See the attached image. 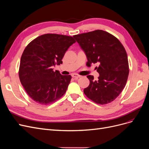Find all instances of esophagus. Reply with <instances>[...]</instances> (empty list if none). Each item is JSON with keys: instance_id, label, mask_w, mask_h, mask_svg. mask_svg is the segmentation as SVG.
<instances>
[{"instance_id": "obj_1", "label": "esophagus", "mask_w": 149, "mask_h": 149, "mask_svg": "<svg viewBox=\"0 0 149 149\" xmlns=\"http://www.w3.org/2000/svg\"><path fill=\"white\" fill-rule=\"evenodd\" d=\"M81 76H80V75H79V74H76V73L72 74V77L74 78H75V79H78V78H80Z\"/></svg>"}]
</instances>
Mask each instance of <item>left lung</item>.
<instances>
[{"label":"left lung","instance_id":"8db88e82","mask_svg":"<svg viewBox=\"0 0 149 149\" xmlns=\"http://www.w3.org/2000/svg\"><path fill=\"white\" fill-rule=\"evenodd\" d=\"M73 37L84 51L86 64H100L95 69L100 74L98 80L87 76L89 85L84 93L99 104L113 101L123 91L127 83L129 62L125 49L114 35L102 30L74 35Z\"/></svg>","mask_w":149,"mask_h":149}]
</instances>
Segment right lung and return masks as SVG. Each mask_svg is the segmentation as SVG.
Returning a JSON list of instances; mask_svg holds the SVG:
<instances>
[{"label":"right lung","mask_w":149,"mask_h":149,"mask_svg":"<svg viewBox=\"0 0 149 149\" xmlns=\"http://www.w3.org/2000/svg\"><path fill=\"white\" fill-rule=\"evenodd\" d=\"M70 36L47 33L33 40L22 53L19 71L20 82L30 98L47 105L66 93L71 75H62L52 68L63 61L65 53L75 43Z\"/></svg>","instance_id":"add662e5"}]
</instances>
